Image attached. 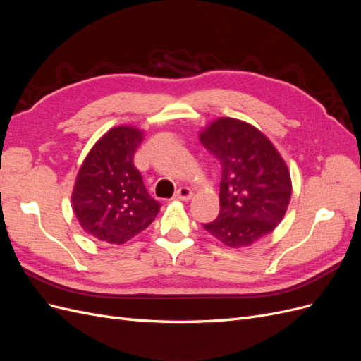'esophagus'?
<instances>
[{
	"mask_svg": "<svg viewBox=\"0 0 361 361\" xmlns=\"http://www.w3.org/2000/svg\"><path fill=\"white\" fill-rule=\"evenodd\" d=\"M192 197V190L188 188V187H180L176 194H174V199L178 200H182V202H187Z\"/></svg>",
	"mask_w": 361,
	"mask_h": 361,
	"instance_id": "esophagus-1",
	"label": "esophagus"
}]
</instances>
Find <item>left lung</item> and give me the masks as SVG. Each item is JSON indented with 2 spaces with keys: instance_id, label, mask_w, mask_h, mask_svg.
I'll return each mask as SVG.
<instances>
[{
  "instance_id": "1",
  "label": "left lung",
  "mask_w": 361,
  "mask_h": 361,
  "mask_svg": "<svg viewBox=\"0 0 361 361\" xmlns=\"http://www.w3.org/2000/svg\"><path fill=\"white\" fill-rule=\"evenodd\" d=\"M202 145L221 162L220 214L203 227L231 248L250 247L285 216L290 173L271 140L244 120L218 117L199 133Z\"/></svg>"
}]
</instances>
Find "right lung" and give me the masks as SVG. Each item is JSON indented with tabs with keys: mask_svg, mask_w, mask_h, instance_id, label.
I'll return each mask as SVG.
<instances>
[{
	"mask_svg": "<svg viewBox=\"0 0 361 361\" xmlns=\"http://www.w3.org/2000/svg\"><path fill=\"white\" fill-rule=\"evenodd\" d=\"M145 130L111 128L84 158L72 191V209L82 231L97 241L120 245L155 220L161 204L146 191L134 155Z\"/></svg>",
	"mask_w": 361,
	"mask_h": 361,
	"instance_id": "1",
	"label": "right lung"
}]
</instances>
